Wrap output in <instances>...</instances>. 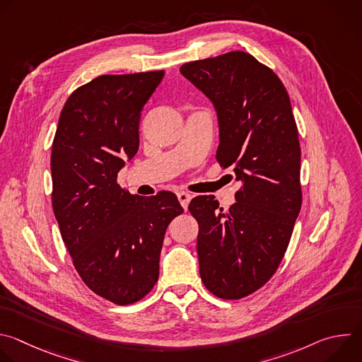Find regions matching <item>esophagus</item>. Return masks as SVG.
I'll return each instance as SVG.
<instances>
[{
  "label": "esophagus",
  "mask_w": 362,
  "mask_h": 362,
  "mask_svg": "<svg viewBox=\"0 0 362 362\" xmlns=\"http://www.w3.org/2000/svg\"><path fill=\"white\" fill-rule=\"evenodd\" d=\"M177 199H179L180 204H182V208L186 211L187 206H189V202H190V199H192V196H190L189 193H186V192H179V193H177Z\"/></svg>",
  "instance_id": "1"
}]
</instances>
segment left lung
I'll use <instances>...</instances> for the list:
<instances>
[{"label": "left lung", "instance_id": "8db88e82", "mask_svg": "<svg viewBox=\"0 0 362 362\" xmlns=\"http://www.w3.org/2000/svg\"><path fill=\"white\" fill-rule=\"evenodd\" d=\"M180 73L212 103L219 123L216 159L242 183L229 211L196 196L200 278L214 295L240 299L276 272L302 204L300 147L288 91L243 51L186 63Z\"/></svg>", "mask_w": 362, "mask_h": 362}]
</instances>
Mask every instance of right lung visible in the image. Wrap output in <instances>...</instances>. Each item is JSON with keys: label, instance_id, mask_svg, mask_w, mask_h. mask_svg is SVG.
Masks as SVG:
<instances>
[{"label": "right lung", "instance_id": "right-lung-1", "mask_svg": "<svg viewBox=\"0 0 362 362\" xmlns=\"http://www.w3.org/2000/svg\"><path fill=\"white\" fill-rule=\"evenodd\" d=\"M163 76L107 74L78 87L51 148V200L73 265L94 293L117 305L153 289L166 229L183 214L172 192L143 197L117 185L139 150L140 112Z\"/></svg>", "mask_w": 362, "mask_h": 362}]
</instances>
